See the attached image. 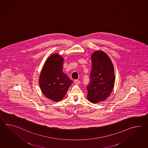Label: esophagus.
I'll use <instances>...</instances> for the list:
<instances>
[{
	"mask_svg": "<svg viewBox=\"0 0 148 148\" xmlns=\"http://www.w3.org/2000/svg\"><path fill=\"white\" fill-rule=\"evenodd\" d=\"M80 83V81H79V80H78V79H75L74 80V83L76 84H79Z\"/></svg>",
	"mask_w": 148,
	"mask_h": 148,
	"instance_id": "34e87169",
	"label": "esophagus"
}]
</instances>
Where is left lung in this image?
<instances>
[{"mask_svg":"<svg viewBox=\"0 0 148 148\" xmlns=\"http://www.w3.org/2000/svg\"><path fill=\"white\" fill-rule=\"evenodd\" d=\"M90 83L87 86V98L92 103L105 101L112 92L115 83L114 69L108 55L96 51L91 55Z\"/></svg>","mask_w":148,"mask_h":148,"instance_id":"1","label":"left lung"}]
</instances>
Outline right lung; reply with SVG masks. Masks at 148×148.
Returning <instances> with one entry per match:
<instances>
[{
	"instance_id": "right-lung-1",
	"label": "right lung",
	"mask_w": 148,
	"mask_h": 148,
	"mask_svg": "<svg viewBox=\"0 0 148 148\" xmlns=\"http://www.w3.org/2000/svg\"><path fill=\"white\" fill-rule=\"evenodd\" d=\"M64 58L58 53L48 57L42 69L39 84L43 94L54 101L62 99L73 81L63 72Z\"/></svg>"
}]
</instances>
